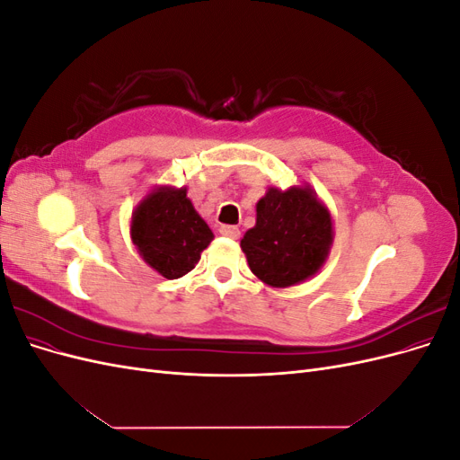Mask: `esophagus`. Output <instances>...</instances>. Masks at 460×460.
Returning <instances> with one entry per match:
<instances>
[{
  "mask_svg": "<svg viewBox=\"0 0 460 460\" xmlns=\"http://www.w3.org/2000/svg\"><path fill=\"white\" fill-rule=\"evenodd\" d=\"M218 232L222 234V235H226V238H238L240 235V228L238 226H232V225H222L220 228H218Z\"/></svg>",
  "mask_w": 460,
  "mask_h": 460,
  "instance_id": "esophagus-1",
  "label": "esophagus"
}]
</instances>
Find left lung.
<instances>
[{"instance_id": "8db88e82", "label": "left lung", "mask_w": 460, "mask_h": 460, "mask_svg": "<svg viewBox=\"0 0 460 460\" xmlns=\"http://www.w3.org/2000/svg\"><path fill=\"white\" fill-rule=\"evenodd\" d=\"M332 245V218L309 188H270L257 203V225L242 249L252 272L272 288L314 276Z\"/></svg>"}]
</instances>
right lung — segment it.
I'll use <instances>...</instances> for the list:
<instances>
[{
	"label": "right lung",
	"instance_id": "obj_1",
	"mask_svg": "<svg viewBox=\"0 0 460 460\" xmlns=\"http://www.w3.org/2000/svg\"><path fill=\"white\" fill-rule=\"evenodd\" d=\"M132 242L151 269L166 280L188 274L215 238L186 198V188H159L132 217Z\"/></svg>",
	"mask_w": 460,
	"mask_h": 460
}]
</instances>
